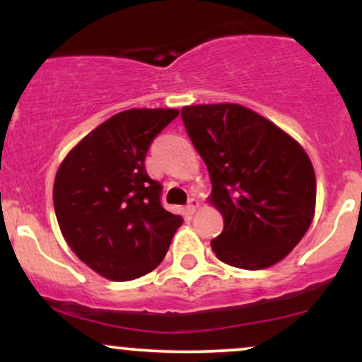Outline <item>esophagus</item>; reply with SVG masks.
<instances>
[{"instance_id": "obj_1", "label": "esophagus", "mask_w": 362, "mask_h": 362, "mask_svg": "<svg viewBox=\"0 0 362 362\" xmlns=\"http://www.w3.org/2000/svg\"><path fill=\"white\" fill-rule=\"evenodd\" d=\"M197 207H199V199H195V197H190L189 199V204H187V207H185V211L189 214H194L195 211H197Z\"/></svg>"}]
</instances>
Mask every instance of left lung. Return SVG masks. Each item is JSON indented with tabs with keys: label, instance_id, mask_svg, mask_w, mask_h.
Instances as JSON below:
<instances>
[{
	"label": "left lung",
	"instance_id": "obj_1",
	"mask_svg": "<svg viewBox=\"0 0 362 362\" xmlns=\"http://www.w3.org/2000/svg\"><path fill=\"white\" fill-rule=\"evenodd\" d=\"M182 120L209 170L223 233L219 260L259 271L284 259L310 228L317 178L308 155L271 120L236 103L190 105Z\"/></svg>",
	"mask_w": 362,
	"mask_h": 362
}]
</instances>
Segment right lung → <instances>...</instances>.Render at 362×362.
I'll return each mask as SVG.
<instances>
[{"instance_id":"obj_1","label":"right lung","mask_w":362,"mask_h":362,"mask_svg":"<svg viewBox=\"0 0 362 362\" xmlns=\"http://www.w3.org/2000/svg\"><path fill=\"white\" fill-rule=\"evenodd\" d=\"M175 109L112 115L62 160L54 180L61 233L78 259L110 281L151 272L167 255L182 216L161 206V184L144 158Z\"/></svg>"}]
</instances>
